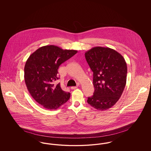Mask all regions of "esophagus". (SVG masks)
I'll use <instances>...</instances> for the list:
<instances>
[{
	"mask_svg": "<svg viewBox=\"0 0 151 151\" xmlns=\"http://www.w3.org/2000/svg\"><path fill=\"white\" fill-rule=\"evenodd\" d=\"M79 86V84H78V86H72V87H71V89H76V88H78V86Z\"/></svg>",
	"mask_w": 151,
	"mask_h": 151,
	"instance_id": "34e87169",
	"label": "esophagus"
}]
</instances>
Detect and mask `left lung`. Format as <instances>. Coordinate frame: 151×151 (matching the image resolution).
Segmentation results:
<instances>
[{"label": "left lung", "instance_id": "8db88e82", "mask_svg": "<svg viewBox=\"0 0 151 151\" xmlns=\"http://www.w3.org/2000/svg\"><path fill=\"white\" fill-rule=\"evenodd\" d=\"M86 62L93 72V95L88 103L106 110L120 99L126 86L127 67L121 54L109 47L97 46L86 52Z\"/></svg>", "mask_w": 151, "mask_h": 151}]
</instances>
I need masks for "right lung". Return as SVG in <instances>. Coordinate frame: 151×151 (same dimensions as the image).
I'll return each mask as SVG.
<instances>
[{"label": "right lung", "mask_w": 151, "mask_h": 151, "mask_svg": "<svg viewBox=\"0 0 151 151\" xmlns=\"http://www.w3.org/2000/svg\"><path fill=\"white\" fill-rule=\"evenodd\" d=\"M74 50H63L54 45L40 47L27 59L24 67V80L29 93L45 109L56 110L70 97L54 81L59 79V65L77 53Z\"/></svg>", "instance_id": "right-lung-1"}]
</instances>
